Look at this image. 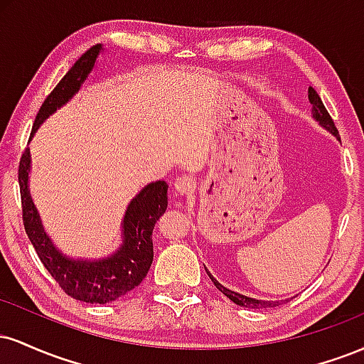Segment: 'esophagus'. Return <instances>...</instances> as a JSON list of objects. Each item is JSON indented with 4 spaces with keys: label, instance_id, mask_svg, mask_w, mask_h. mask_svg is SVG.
I'll return each instance as SVG.
<instances>
[{
    "label": "esophagus",
    "instance_id": "34e87169",
    "mask_svg": "<svg viewBox=\"0 0 364 364\" xmlns=\"http://www.w3.org/2000/svg\"><path fill=\"white\" fill-rule=\"evenodd\" d=\"M193 190H195V183L190 176H181L174 181V191H176L178 195H190L193 193Z\"/></svg>",
    "mask_w": 364,
    "mask_h": 364
}]
</instances>
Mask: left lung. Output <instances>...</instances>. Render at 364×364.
<instances>
[{
	"instance_id": "8db88e82",
	"label": "left lung",
	"mask_w": 364,
	"mask_h": 364,
	"mask_svg": "<svg viewBox=\"0 0 364 364\" xmlns=\"http://www.w3.org/2000/svg\"><path fill=\"white\" fill-rule=\"evenodd\" d=\"M308 99H310V102H311V106H313V118L318 121V123L325 129H328V132L332 133V135H336L337 139H339V132H337L336 124H333V119L330 118L328 111L325 109V106H323V102H321L320 95L316 94V90L313 89V87H310V89H308ZM208 277L212 279V282H214V286L217 287V289L223 292L224 296H228V298L231 299L232 303L240 304V306H245V308H274V306H279V304H281L279 301H262V299L248 298V296H243V294H240V292H235V291L228 289V287H224L223 284L217 282L210 274H208Z\"/></svg>"
}]
</instances>
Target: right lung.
Segmentation results:
<instances>
[{
	"mask_svg": "<svg viewBox=\"0 0 364 364\" xmlns=\"http://www.w3.org/2000/svg\"><path fill=\"white\" fill-rule=\"evenodd\" d=\"M102 46L90 48L78 58L68 73L54 87L51 94L37 112L32 135L54 111L77 94L82 83L94 68ZM28 173H31V150L25 149L18 166V185L22 196L23 228L28 240L34 245L41 262L60 284V287L72 298L85 303H111L127 292L135 289L147 275L154 260L152 231L159 217L168 208V183H150L129 202L123 219V245L111 257L101 260H73L54 248L53 241L44 232L37 208L28 193Z\"/></svg>",
	"mask_w": 364,
	"mask_h": 364,
	"instance_id": "right-lung-1",
	"label": "right lung"
}]
</instances>
